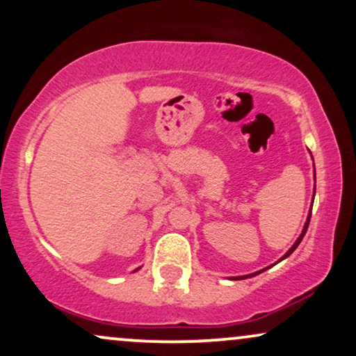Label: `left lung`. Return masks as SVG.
I'll use <instances>...</instances> for the list:
<instances>
[{
  "instance_id": "left-lung-1",
  "label": "left lung",
  "mask_w": 356,
  "mask_h": 356,
  "mask_svg": "<svg viewBox=\"0 0 356 356\" xmlns=\"http://www.w3.org/2000/svg\"><path fill=\"white\" fill-rule=\"evenodd\" d=\"M315 179H316V175H315ZM315 189H316V186H315ZM313 199H315V194H313ZM310 218H312V212L308 213V218H307V221H305V226H303V231H302V234L298 236V239H297L296 242H293V245L291 247V249L287 250L284 255H282V259H280V261H281V260H284V259H287V257H289V255L292 254V252L297 249L298 244H300L302 239H303V236H305L307 229H308V225H310ZM271 266H273V265H271ZM268 268H270V266H268ZM268 268H265V270H268ZM265 270H260V271H257V273H252V275H245V276H236V277H233V280H236V281H239V280H245V277H252V276H257V275H260V273H261V271H265Z\"/></svg>"
}]
</instances>
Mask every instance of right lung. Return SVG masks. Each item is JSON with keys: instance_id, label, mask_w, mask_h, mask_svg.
<instances>
[{"instance_id": "obj_1", "label": "right lung", "mask_w": 356, "mask_h": 356, "mask_svg": "<svg viewBox=\"0 0 356 356\" xmlns=\"http://www.w3.org/2000/svg\"><path fill=\"white\" fill-rule=\"evenodd\" d=\"M138 270H140V268H138ZM135 271H136V270H135Z\"/></svg>"}]
</instances>
